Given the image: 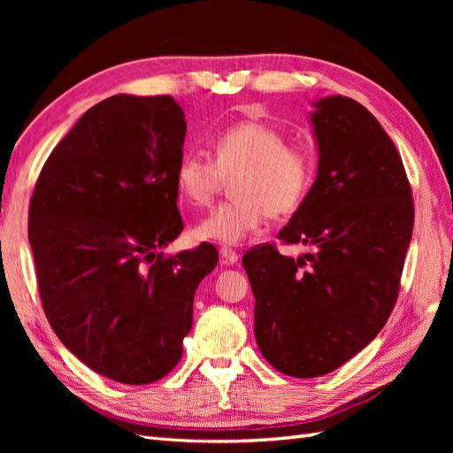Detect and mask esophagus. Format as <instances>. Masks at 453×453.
Segmentation results:
<instances>
[{"instance_id": "34e87169", "label": "esophagus", "mask_w": 453, "mask_h": 453, "mask_svg": "<svg viewBox=\"0 0 453 453\" xmlns=\"http://www.w3.org/2000/svg\"><path fill=\"white\" fill-rule=\"evenodd\" d=\"M219 257H221V263H224V265H234V263H237V258H239L234 249H229V247H221Z\"/></svg>"}]
</instances>
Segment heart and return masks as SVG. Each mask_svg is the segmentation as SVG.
I'll use <instances>...</instances> for the list:
<instances>
[{"mask_svg":"<svg viewBox=\"0 0 453 453\" xmlns=\"http://www.w3.org/2000/svg\"><path fill=\"white\" fill-rule=\"evenodd\" d=\"M214 159L188 151L177 163L179 195L192 206H208L232 179V198L221 202L195 227L198 239L242 243L266 216L290 214L310 195L315 161L310 150L288 143L273 124L243 120L216 134Z\"/></svg>","mask_w":453,"mask_h":453,"instance_id":"heart-1","label":"heart"}]
</instances>
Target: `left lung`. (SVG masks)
<instances>
[{"label":"left lung","mask_w":453,"mask_h":453,"mask_svg":"<svg viewBox=\"0 0 453 453\" xmlns=\"http://www.w3.org/2000/svg\"><path fill=\"white\" fill-rule=\"evenodd\" d=\"M319 171L278 234L311 251L284 257L263 243L243 255L255 294V339L292 378H319L370 344L395 307L415 202L395 143L350 97L311 114Z\"/></svg>","instance_id":"8db88e82"}]
</instances>
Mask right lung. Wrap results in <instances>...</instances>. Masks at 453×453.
Here are the masks:
<instances>
[{
	"instance_id": "1",
	"label": "right lung",
	"mask_w": 453,
	"mask_h": 453,
	"mask_svg": "<svg viewBox=\"0 0 453 453\" xmlns=\"http://www.w3.org/2000/svg\"><path fill=\"white\" fill-rule=\"evenodd\" d=\"M185 112L171 95H114L48 156L28 206L42 310L104 378L148 386L175 368L192 302L218 251L163 255L182 232L175 169Z\"/></svg>"
}]
</instances>
